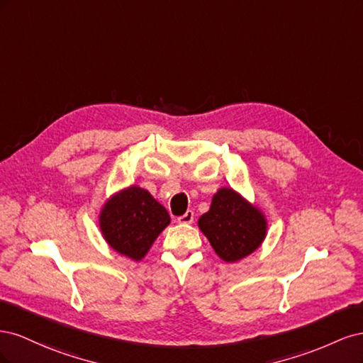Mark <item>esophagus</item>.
<instances>
[{
    "label": "esophagus",
    "instance_id": "34e87169",
    "mask_svg": "<svg viewBox=\"0 0 363 363\" xmlns=\"http://www.w3.org/2000/svg\"><path fill=\"white\" fill-rule=\"evenodd\" d=\"M177 221H179L180 224H192V223H194V212H192V211H188L184 215L179 216Z\"/></svg>",
    "mask_w": 363,
    "mask_h": 363
}]
</instances>
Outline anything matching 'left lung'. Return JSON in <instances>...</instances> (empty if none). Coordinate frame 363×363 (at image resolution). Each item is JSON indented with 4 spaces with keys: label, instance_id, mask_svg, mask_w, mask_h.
<instances>
[{
    "label": "left lung",
    "instance_id": "1",
    "mask_svg": "<svg viewBox=\"0 0 363 363\" xmlns=\"http://www.w3.org/2000/svg\"><path fill=\"white\" fill-rule=\"evenodd\" d=\"M199 227L216 255L225 262H238L251 255L267 235L263 213L233 189H219Z\"/></svg>",
    "mask_w": 363,
    "mask_h": 363
}]
</instances>
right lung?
<instances>
[{
  "instance_id": "1",
  "label": "right lung",
  "mask_w": 363,
  "mask_h": 363,
  "mask_svg": "<svg viewBox=\"0 0 363 363\" xmlns=\"http://www.w3.org/2000/svg\"><path fill=\"white\" fill-rule=\"evenodd\" d=\"M169 221L167 208L138 186L113 195L100 213V228L107 244L135 260L147 255Z\"/></svg>"
}]
</instances>
